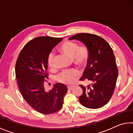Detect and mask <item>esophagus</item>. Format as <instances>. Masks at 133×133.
Returning a JSON list of instances; mask_svg holds the SVG:
<instances>
[{
	"instance_id": "34e87169",
	"label": "esophagus",
	"mask_w": 133,
	"mask_h": 133,
	"mask_svg": "<svg viewBox=\"0 0 133 133\" xmlns=\"http://www.w3.org/2000/svg\"><path fill=\"white\" fill-rule=\"evenodd\" d=\"M73 88H74V86H67V88H68L69 90H71Z\"/></svg>"
}]
</instances>
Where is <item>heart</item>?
<instances>
[{"mask_svg":"<svg viewBox=\"0 0 133 133\" xmlns=\"http://www.w3.org/2000/svg\"><path fill=\"white\" fill-rule=\"evenodd\" d=\"M61 50L70 57H72L73 62L77 65L82 66L88 62L89 57V51L85 45L79 46L78 44L72 41H67L63 44ZM55 52L51 51L48 56L47 63L48 66L52 67L54 65ZM79 75V72L76 69L65 70L57 76V80L64 84H71L75 81L76 78Z\"/></svg>","mask_w":133,"mask_h":133,"instance_id":"1","label":"heart"}]
</instances>
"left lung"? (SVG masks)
I'll list each match as a JSON object with an SVG mask.
<instances>
[{"label":"left lung","mask_w":133,"mask_h":133,"mask_svg":"<svg viewBox=\"0 0 133 133\" xmlns=\"http://www.w3.org/2000/svg\"><path fill=\"white\" fill-rule=\"evenodd\" d=\"M69 39L82 42L89 51L87 66L80 81H89L92 83L80 85L83 93L79 102L88 108H101L112 97L118 75L112 48L104 38L92 34H77Z\"/></svg>","instance_id":"1"}]
</instances>
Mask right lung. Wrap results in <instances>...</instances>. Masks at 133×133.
I'll return each instance as SVG.
<instances>
[{
  "instance_id": "obj_1",
  "label": "right lung",
  "mask_w": 133,
  "mask_h": 133,
  "mask_svg": "<svg viewBox=\"0 0 133 133\" xmlns=\"http://www.w3.org/2000/svg\"><path fill=\"white\" fill-rule=\"evenodd\" d=\"M62 38L39 37L26 44L21 50L15 65V75L21 94L26 102L38 112L51 114L62 108L67 86L56 83L51 90L44 88L48 73L47 58Z\"/></svg>"
}]
</instances>
